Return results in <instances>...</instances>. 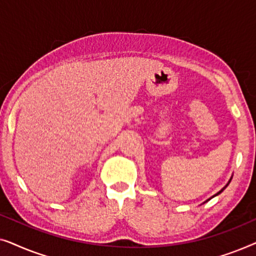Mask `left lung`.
Returning a JSON list of instances; mask_svg holds the SVG:
<instances>
[{"mask_svg":"<svg viewBox=\"0 0 256 256\" xmlns=\"http://www.w3.org/2000/svg\"><path fill=\"white\" fill-rule=\"evenodd\" d=\"M227 185H228V184H227ZM227 185H226V186H227ZM226 186H225V188H226ZM225 188H222V191H219V192H218V194H214V196H218V194H222V191H224V190H225ZM214 196H213V197H214Z\"/></svg>","mask_w":256,"mask_h":256,"instance_id":"obj_1","label":"left lung"}]
</instances>
